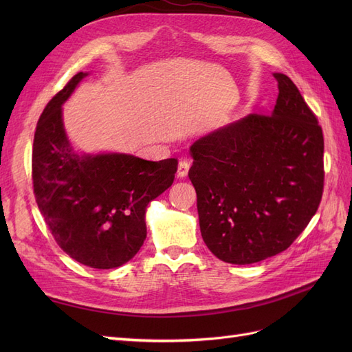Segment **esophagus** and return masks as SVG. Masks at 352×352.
I'll use <instances>...</instances> for the list:
<instances>
[{
	"label": "esophagus",
	"instance_id": "1",
	"mask_svg": "<svg viewBox=\"0 0 352 352\" xmlns=\"http://www.w3.org/2000/svg\"><path fill=\"white\" fill-rule=\"evenodd\" d=\"M189 167H190V160L188 158H182L179 162V166H177V177L184 179L188 176V172H189Z\"/></svg>",
	"mask_w": 352,
	"mask_h": 352
}]
</instances>
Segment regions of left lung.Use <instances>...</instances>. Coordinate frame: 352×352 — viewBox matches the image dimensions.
Wrapping results in <instances>:
<instances>
[{
  "instance_id": "1",
  "label": "left lung",
  "mask_w": 352,
  "mask_h": 352,
  "mask_svg": "<svg viewBox=\"0 0 352 352\" xmlns=\"http://www.w3.org/2000/svg\"><path fill=\"white\" fill-rule=\"evenodd\" d=\"M270 116L248 114L190 145L189 179L208 250L230 264L285 251L307 228L323 194V132L295 83L273 73Z\"/></svg>"
}]
</instances>
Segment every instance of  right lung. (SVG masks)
Returning a JSON list of instances; mask_svg holds the SVG:
<instances>
[{
    "label": "right lung",
    "instance_id": "obj_1",
    "mask_svg": "<svg viewBox=\"0 0 352 352\" xmlns=\"http://www.w3.org/2000/svg\"><path fill=\"white\" fill-rule=\"evenodd\" d=\"M87 76L74 74L42 111L32 179L41 214L60 248L80 264L105 270L120 267L141 250L146 207L172 186L177 160L74 151L61 107Z\"/></svg>",
    "mask_w": 352,
    "mask_h": 352
}]
</instances>
